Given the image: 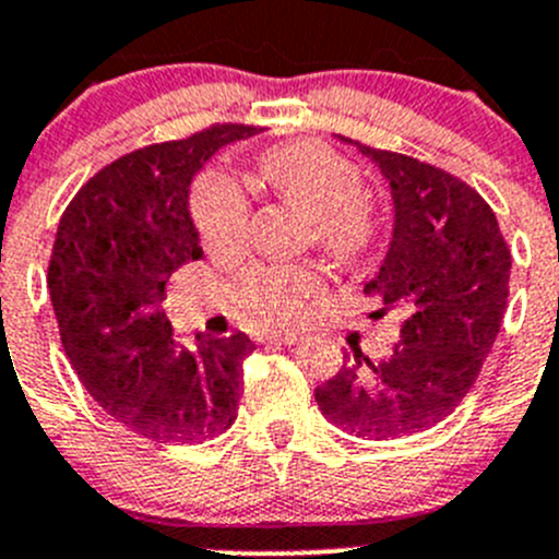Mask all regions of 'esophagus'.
<instances>
[{"mask_svg":"<svg viewBox=\"0 0 559 559\" xmlns=\"http://www.w3.org/2000/svg\"><path fill=\"white\" fill-rule=\"evenodd\" d=\"M300 338H304V336H300L297 331H270V333H264L262 342H267V344H297Z\"/></svg>","mask_w":559,"mask_h":559,"instance_id":"obj_1","label":"esophagus"}]
</instances>
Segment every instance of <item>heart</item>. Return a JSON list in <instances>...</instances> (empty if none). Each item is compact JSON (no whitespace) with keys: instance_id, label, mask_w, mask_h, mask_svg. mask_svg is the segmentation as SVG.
<instances>
[{"instance_id":"1","label":"heart","mask_w":559,"mask_h":559,"mask_svg":"<svg viewBox=\"0 0 559 559\" xmlns=\"http://www.w3.org/2000/svg\"><path fill=\"white\" fill-rule=\"evenodd\" d=\"M259 179L284 201L309 215L311 239L328 253L353 262L374 239V215L358 198V170L322 143H289L267 151L259 162ZM192 217L203 242L215 250L237 248L248 223V201L237 181L223 170H209L192 192ZM320 289V273L309 264H259L237 284V300L253 320H295L306 300Z\"/></svg>"}]
</instances>
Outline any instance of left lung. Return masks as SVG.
<instances>
[{"label": "left lung", "instance_id": "1", "mask_svg": "<svg viewBox=\"0 0 559 559\" xmlns=\"http://www.w3.org/2000/svg\"><path fill=\"white\" fill-rule=\"evenodd\" d=\"M356 145L391 192L389 250L364 284L400 320L389 356L358 347L317 385L322 416L356 438H403L452 414L491 353L508 309L510 250L491 206L447 170Z\"/></svg>", "mask_w": 559, "mask_h": 559}]
</instances>
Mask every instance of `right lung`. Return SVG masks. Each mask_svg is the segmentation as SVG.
Returning <instances> with one entry per match:
<instances>
[{
	"label": "right lung",
	"mask_w": 559,
	"mask_h": 559,
	"mask_svg": "<svg viewBox=\"0 0 559 559\" xmlns=\"http://www.w3.org/2000/svg\"><path fill=\"white\" fill-rule=\"evenodd\" d=\"M253 127H212L156 143L98 170L66 209L49 262L62 347L112 419L159 444H195L237 416L245 333L176 342L162 295L170 275L203 259L190 185L223 145Z\"/></svg>",
	"instance_id": "1"
}]
</instances>
